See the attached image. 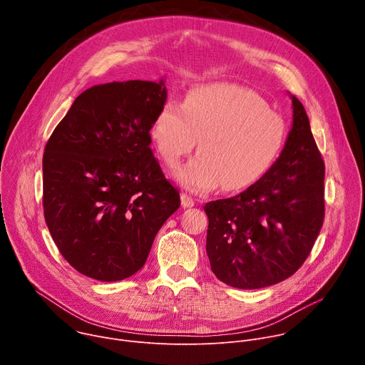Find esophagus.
<instances>
[{
	"instance_id": "esophagus-1",
	"label": "esophagus",
	"mask_w": 365,
	"mask_h": 365,
	"mask_svg": "<svg viewBox=\"0 0 365 365\" xmlns=\"http://www.w3.org/2000/svg\"><path fill=\"white\" fill-rule=\"evenodd\" d=\"M180 202H182L183 207H190V206L195 205V199L192 196H189L187 193H182L180 195Z\"/></svg>"
}]
</instances>
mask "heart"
<instances>
[{
    "label": "heart",
    "mask_w": 365,
    "mask_h": 365,
    "mask_svg": "<svg viewBox=\"0 0 365 365\" xmlns=\"http://www.w3.org/2000/svg\"><path fill=\"white\" fill-rule=\"evenodd\" d=\"M162 160L175 168L197 141V155L176 172L195 192L222 185L244 190L264 178L284 147L287 125L257 92L231 83H211L187 93L182 107L166 102L151 125Z\"/></svg>",
    "instance_id": "b5f03b06"
}]
</instances>
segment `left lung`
Here are the masks:
<instances>
[{
  "mask_svg": "<svg viewBox=\"0 0 365 365\" xmlns=\"http://www.w3.org/2000/svg\"><path fill=\"white\" fill-rule=\"evenodd\" d=\"M292 102L293 125L269 173L203 206L211 269L232 287H267L294 274L324 225L325 163L302 102L293 95Z\"/></svg>",
  "mask_w": 365,
  "mask_h": 365,
  "instance_id": "1",
  "label": "left lung"
}]
</instances>
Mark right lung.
Returning <instances> with one entry per match:
<instances>
[{
  "mask_svg": "<svg viewBox=\"0 0 365 365\" xmlns=\"http://www.w3.org/2000/svg\"><path fill=\"white\" fill-rule=\"evenodd\" d=\"M165 82L127 81L82 92L43 154L46 225L81 274L118 282L145 263L155 234L180 206L150 148Z\"/></svg>",
  "mask_w": 365,
  "mask_h": 365,
  "instance_id": "1",
  "label": "right lung"
}]
</instances>
